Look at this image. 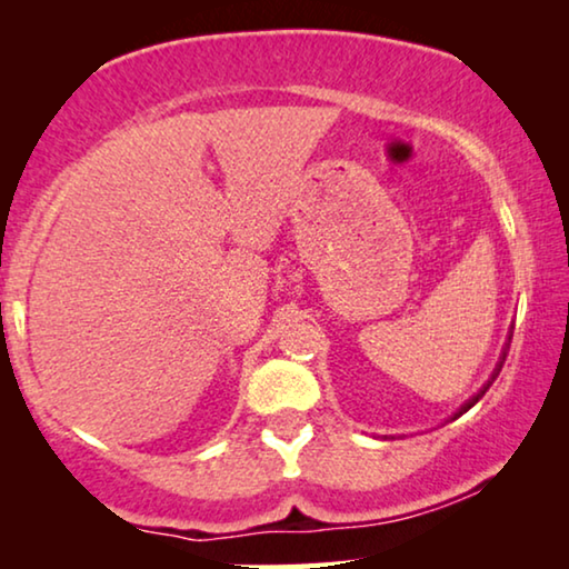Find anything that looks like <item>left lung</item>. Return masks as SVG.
I'll return each mask as SVG.
<instances>
[{
  "label": "left lung",
  "instance_id": "8db88e82",
  "mask_svg": "<svg viewBox=\"0 0 569 569\" xmlns=\"http://www.w3.org/2000/svg\"><path fill=\"white\" fill-rule=\"evenodd\" d=\"M505 357H508V355H502V362H505ZM502 362H500V365H497V370H495V376H492V380H495L497 376H500V370H502ZM492 380H489V383H492ZM489 383L485 386V391H487V388H489ZM485 391H479L477 396H473V399H471V401H469V403H466V407H463V411H466V409H471V407H473V403H477V401L481 399V396H485Z\"/></svg>",
  "mask_w": 569,
  "mask_h": 569
}]
</instances>
